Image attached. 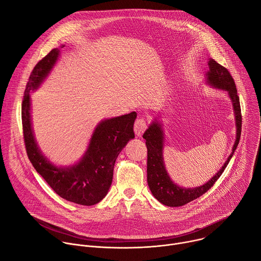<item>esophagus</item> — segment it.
<instances>
[{"label":"esophagus","mask_w":261,"mask_h":261,"mask_svg":"<svg viewBox=\"0 0 261 261\" xmlns=\"http://www.w3.org/2000/svg\"><path fill=\"white\" fill-rule=\"evenodd\" d=\"M145 129H146V122L143 119L136 120L134 124V132L136 136H141V134L145 131Z\"/></svg>","instance_id":"34e87169"}]
</instances>
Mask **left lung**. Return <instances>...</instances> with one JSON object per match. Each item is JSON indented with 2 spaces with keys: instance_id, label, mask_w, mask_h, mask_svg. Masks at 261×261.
Returning a JSON list of instances; mask_svg holds the SVG:
<instances>
[{
  "instance_id": "8db88e82",
  "label": "left lung",
  "mask_w": 261,
  "mask_h": 261,
  "mask_svg": "<svg viewBox=\"0 0 261 261\" xmlns=\"http://www.w3.org/2000/svg\"><path fill=\"white\" fill-rule=\"evenodd\" d=\"M207 65L208 70L205 74L206 83L213 88L226 91L232 102V108L234 110L236 117L237 138L232 146L230 156L227 158L224 165L208 181L196 188H182L171 180L165 168L163 161V128L161 123L155 119V121L152 122L142 135V137L145 139V145L147 148V185L155 198L167 206H181L184 204H187L208 191L226 168L240 142L242 131V114L240 98L238 96L234 81L230 75L229 71L225 67L218 64L214 59H210Z\"/></svg>"
}]
</instances>
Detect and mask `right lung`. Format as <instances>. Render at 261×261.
<instances>
[{
	"instance_id": "obj_1",
	"label": "right lung",
	"mask_w": 261,
	"mask_h": 261,
	"mask_svg": "<svg viewBox=\"0 0 261 261\" xmlns=\"http://www.w3.org/2000/svg\"><path fill=\"white\" fill-rule=\"evenodd\" d=\"M59 56L60 49L54 48L39 61L25 87L21 120L27 154L36 171L59 196L81 205H94L106 196L113 181L116 160L128 141L135 137L133 125L137 115L132 111L128 115L101 121L94 130L87 152L76 164L58 167L50 163L34 136L30 93L38 89L47 77Z\"/></svg>"
}]
</instances>
